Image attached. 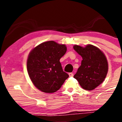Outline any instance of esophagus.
Segmentation results:
<instances>
[{"mask_svg": "<svg viewBox=\"0 0 122 122\" xmlns=\"http://www.w3.org/2000/svg\"><path fill=\"white\" fill-rule=\"evenodd\" d=\"M68 75H69V76H70V77H73V73H70L68 74Z\"/></svg>", "mask_w": 122, "mask_h": 122, "instance_id": "34e87169", "label": "esophagus"}]
</instances>
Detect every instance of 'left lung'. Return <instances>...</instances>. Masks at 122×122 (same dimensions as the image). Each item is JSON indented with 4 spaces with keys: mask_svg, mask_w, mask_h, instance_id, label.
I'll return each mask as SVG.
<instances>
[{
    "mask_svg": "<svg viewBox=\"0 0 122 122\" xmlns=\"http://www.w3.org/2000/svg\"><path fill=\"white\" fill-rule=\"evenodd\" d=\"M73 49L82 57L74 77L86 90L96 89L104 81L108 71V62L103 51L92 45L85 47L74 45Z\"/></svg>",
    "mask_w": 122,
    "mask_h": 122,
    "instance_id": "1",
    "label": "left lung"
}]
</instances>
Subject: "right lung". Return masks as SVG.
<instances>
[{
    "mask_svg": "<svg viewBox=\"0 0 122 122\" xmlns=\"http://www.w3.org/2000/svg\"><path fill=\"white\" fill-rule=\"evenodd\" d=\"M66 49L65 45L49 41L30 51L27 69L31 81L38 90L45 93L56 92L69 77L63 71L60 62Z\"/></svg>",
    "mask_w": 122,
    "mask_h": 122,
    "instance_id": "1",
    "label": "right lung"
}]
</instances>
